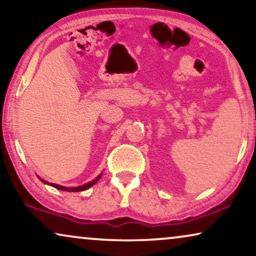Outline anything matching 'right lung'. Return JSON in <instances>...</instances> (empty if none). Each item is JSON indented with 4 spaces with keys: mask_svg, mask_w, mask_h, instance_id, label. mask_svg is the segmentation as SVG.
<instances>
[{
    "mask_svg": "<svg viewBox=\"0 0 256 256\" xmlns=\"http://www.w3.org/2000/svg\"><path fill=\"white\" fill-rule=\"evenodd\" d=\"M102 176V174H100L99 176H98L96 180H90V182H88V183H86V184H84V185H82V186H76V188H66V186H62V185H58V184H54V183H48V182H46V180H42L40 177H38L40 178V180L43 182L44 184H48V185H51V186H54V188H57V190H62V191H68V192H79V191H85V190H87V188H90V186H93L94 184L96 183L98 180H100V177Z\"/></svg>",
    "mask_w": 256,
    "mask_h": 256,
    "instance_id": "right-lung-1",
    "label": "right lung"
}]
</instances>
